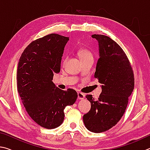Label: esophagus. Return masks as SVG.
<instances>
[{
    "label": "esophagus",
    "instance_id": "1",
    "mask_svg": "<svg viewBox=\"0 0 150 150\" xmlns=\"http://www.w3.org/2000/svg\"><path fill=\"white\" fill-rule=\"evenodd\" d=\"M85 98V94L81 92H78V98L79 99H83Z\"/></svg>",
    "mask_w": 150,
    "mask_h": 150
}]
</instances>
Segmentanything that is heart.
<instances>
[{"instance_id":"heart-1","label":"heart","mask_w":150,"mask_h":150,"mask_svg":"<svg viewBox=\"0 0 150 150\" xmlns=\"http://www.w3.org/2000/svg\"><path fill=\"white\" fill-rule=\"evenodd\" d=\"M78 55L80 57L81 61L88 59H90V58H93L92 53L88 49L86 48H81L78 50Z\"/></svg>"}]
</instances>
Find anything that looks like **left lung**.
<instances>
[{"label": "left lung", "mask_w": 150, "mask_h": 150, "mask_svg": "<svg viewBox=\"0 0 150 150\" xmlns=\"http://www.w3.org/2000/svg\"><path fill=\"white\" fill-rule=\"evenodd\" d=\"M99 43V59L94 77L101 83L98 100L91 95L86 97L91 109L83 116L88 130L100 133L116 125L124 115L134 87V77L130 62L119 44L108 36L91 35Z\"/></svg>", "instance_id": "1"}]
</instances>
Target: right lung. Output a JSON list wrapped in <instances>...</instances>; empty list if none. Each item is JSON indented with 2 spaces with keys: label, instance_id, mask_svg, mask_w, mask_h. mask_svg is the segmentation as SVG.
I'll return each mask as SVG.
<instances>
[{
  "label": "right lung",
  "instance_id": "obj_1",
  "mask_svg": "<svg viewBox=\"0 0 150 150\" xmlns=\"http://www.w3.org/2000/svg\"><path fill=\"white\" fill-rule=\"evenodd\" d=\"M67 37L51 33L36 39L24 49L18 62V91L25 111L37 124L47 129L57 128L64 119L66 106L78 98L73 89L62 90L52 82L60 70Z\"/></svg>",
  "mask_w": 150,
  "mask_h": 150
}]
</instances>
